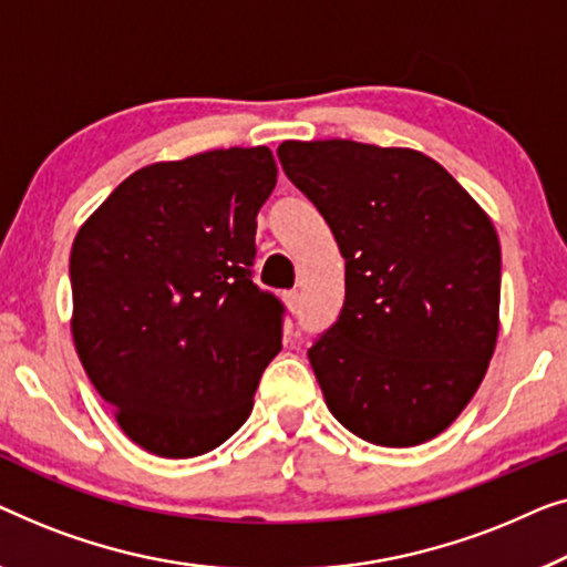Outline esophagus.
<instances>
[{"label":"esophagus","mask_w":567,"mask_h":567,"mask_svg":"<svg viewBox=\"0 0 567 567\" xmlns=\"http://www.w3.org/2000/svg\"><path fill=\"white\" fill-rule=\"evenodd\" d=\"M285 302H287V308L292 310V313H298V308H300V292H298V290H287V292H285Z\"/></svg>","instance_id":"obj_1"}]
</instances>
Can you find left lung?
<instances>
[{
	"mask_svg": "<svg viewBox=\"0 0 567 567\" xmlns=\"http://www.w3.org/2000/svg\"><path fill=\"white\" fill-rule=\"evenodd\" d=\"M277 156L347 261L341 313L308 349L326 405L364 442L434 440L496 349V228L419 151L333 138L285 141Z\"/></svg>",
	"mask_w": 567,
	"mask_h": 567,
	"instance_id": "obj_1",
	"label": "left lung"
}]
</instances>
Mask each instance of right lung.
Returning a JSON list of instances; mask_svg holds the SVG:
<instances>
[{"instance_id": "right-lung-1", "label": "right lung", "mask_w": 567, "mask_h": 567, "mask_svg": "<svg viewBox=\"0 0 567 567\" xmlns=\"http://www.w3.org/2000/svg\"><path fill=\"white\" fill-rule=\"evenodd\" d=\"M272 151L218 148L131 174L71 246L74 344L117 424L158 457H197L249 419L285 306L254 282Z\"/></svg>"}]
</instances>
